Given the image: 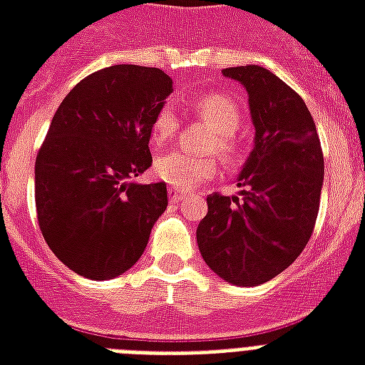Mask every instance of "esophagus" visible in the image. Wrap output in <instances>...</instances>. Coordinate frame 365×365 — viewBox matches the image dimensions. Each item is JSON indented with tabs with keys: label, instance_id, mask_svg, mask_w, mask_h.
Returning <instances> with one entry per match:
<instances>
[{
	"label": "esophagus",
	"instance_id": "34e87169",
	"mask_svg": "<svg viewBox=\"0 0 365 365\" xmlns=\"http://www.w3.org/2000/svg\"><path fill=\"white\" fill-rule=\"evenodd\" d=\"M185 191H182V189H176V187H170L168 189V199H170V202H180V200L185 199Z\"/></svg>",
	"mask_w": 365,
	"mask_h": 365
}]
</instances>
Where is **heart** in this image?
Instances as JSON below:
<instances>
[{"label": "heart", "instance_id": "heart-1", "mask_svg": "<svg viewBox=\"0 0 365 365\" xmlns=\"http://www.w3.org/2000/svg\"><path fill=\"white\" fill-rule=\"evenodd\" d=\"M195 110L216 130V136L208 143V149L231 159L237 153L235 134L240 126V110L233 100L223 94H206L195 102ZM180 119L170 106L160 108L151 121V143L160 148L178 134ZM155 176L176 189H191L216 174V160L212 157H191L182 151H170L155 160Z\"/></svg>", "mask_w": 365, "mask_h": 365}]
</instances>
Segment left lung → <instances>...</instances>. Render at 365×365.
Masks as SVG:
<instances>
[{
	"mask_svg": "<svg viewBox=\"0 0 365 365\" xmlns=\"http://www.w3.org/2000/svg\"><path fill=\"white\" fill-rule=\"evenodd\" d=\"M248 93L255 136L239 197L210 195L197 227L202 259L235 286H257L294 263L311 239L324 183V157L299 94L261 66L222 71Z\"/></svg>",
	"mask_w": 365,
	"mask_h": 365,
	"instance_id": "1",
	"label": "left lung"
}]
</instances>
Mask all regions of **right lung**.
I'll return each mask as SVG.
<instances>
[{
	"mask_svg": "<svg viewBox=\"0 0 365 365\" xmlns=\"http://www.w3.org/2000/svg\"><path fill=\"white\" fill-rule=\"evenodd\" d=\"M172 91L159 68L110 66L77 83L54 113L36 159L37 222L77 274L128 271L166 210V183L136 178L151 166V121Z\"/></svg>",
	"mask_w": 365,
	"mask_h": 365,
	"instance_id": "1",
	"label": "right lung"
}]
</instances>
